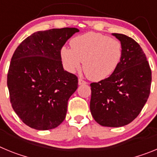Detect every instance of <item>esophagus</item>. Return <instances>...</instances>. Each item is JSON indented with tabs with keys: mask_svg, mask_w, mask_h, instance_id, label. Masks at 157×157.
I'll return each mask as SVG.
<instances>
[{
	"mask_svg": "<svg viewBox=\"0 0 157 157\" xmlns=\"http://www.w3.org/2000/svg\"><path fill=\"white\" fill-rule=\"evenodd\" d=\"M83 84H86V82L84 81L82 78H78V85H83Z\"/></svg>",
	"mask_w": 157,
	"mask_h": 157,
	"instance_id": "34e87169",
	"label": "esophagus"
}]
</instances>
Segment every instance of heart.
I'll use <instances>...</instances> for the list:
<instances>
[{
  "label": "heart",
  "mask_w": 157,
  "mask_h": 157,
  "mask_svg": "<svg viewBox=\"0 0 157 157\" xmlns=\"http://www.w3.org/2000/svg\"><path fill=\"white\" fill-rule=\"evenodd\" d=\"M71 48L62 47L60 57L65 69L74 73L82 68L90 80L99 82L112 75L123 58L120 41L95 32H88L72 38Z\"/></svg>",
  "instance_id": "1"
}]
</instances>
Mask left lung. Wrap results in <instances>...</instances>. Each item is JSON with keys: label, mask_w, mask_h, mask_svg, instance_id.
I'll return each mask as SVG.
<instances>
[{"label": "left lung", "mask_w": 157, "mask_h": 157, "mask_svg": "<svg viewBox=\"0 0 157 157\" xmlns=\"http://www.w3.org/2000/svg\"><path fill=\"white\" fill-rule=\"evenodd\" d=\"M112 35L123 45V58L116 71L91 86L90 112L104 127L129 124L139 115L150 94L152 71L138 42L122 34Z\"/></svg>", "instance_id": "left-lung-1"}]
</instances>
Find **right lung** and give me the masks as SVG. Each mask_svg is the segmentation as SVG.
<instances>
[{"instance_id": "obj_1", "label": "right lung", "mask_w": 157, "mask_h": 157, "mask_svg": "<svg viewBox=\"0 0 157 157\" xmlns=\"http://www.w3.org/2000/svg\"><path fill=\"white\" fill-rule=\"evenodd\" d=\"M78 31L64 27L35 32L14 52L7 78L10 102L28 127L50 130L64 120L78 78L63 70L60 50Z\"/></svg>"}]
</instances>
